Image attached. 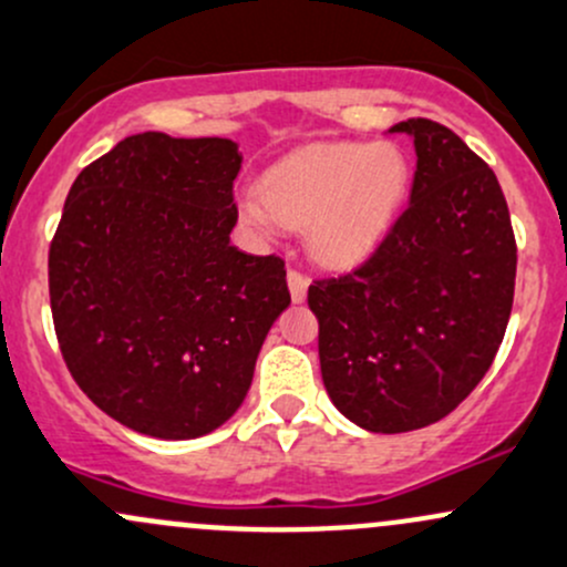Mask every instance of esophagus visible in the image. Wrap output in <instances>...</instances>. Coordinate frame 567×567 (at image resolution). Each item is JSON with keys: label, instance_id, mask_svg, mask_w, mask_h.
<instances>
[{"label": "esophagus", "instance_id": "34e87169", "mask_svg": "<svg viewBox=\"0 0 567 567\" xmlns=\"http://www.w3.org/2000/svg\"><path fill=\"white\" fill-rule=\"evenodd\" d=\"M286 281H289L291 300H295V302H302V300H306V295H308V286H310L308 276H302L300 270H289V272H286Z\"/></svg>", "mask_w": 567, "mask_h": 567}]
</instances>
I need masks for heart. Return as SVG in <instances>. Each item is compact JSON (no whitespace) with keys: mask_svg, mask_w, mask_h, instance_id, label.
I'll return each instance as SVG.
<instances>
[{"mask_svg":"<svg viewBox=\"0 0 567 567\" xmlns=\"http://www.w3.org/2000/svg\"><path fill=\"white\" fill-rule=\"evenodd\" d=\"M411 188V162L394 143H321L272 164L259 192L237 199L261 235L281 221L306 227L308 248L330 267L370 259L392 233Z\"/></svg>","mask_w":567,"mask_h":567,"instance_id":"1","label":"heart"}]
</instances>
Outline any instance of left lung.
<instances>
[{"label":"left lung","mask_w":567,"mask_h":567,"mask_svg":"<svg viewBox=\"0 0 567 567\" xmlns=\"http://www.w3.org/2000/svg\"><path fill=\"white\" fill-rule=\"evenodd\" d=\"M411 205L354 272L313 281L327 394L357 427L441 422L484 379L514 306L516 240L495 173L443 124L408 118Z\"/></svg>","instance_id":"1"}]
</instances>
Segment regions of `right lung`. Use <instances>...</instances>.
Returning a JSON list of instances; mask_svg holds the SVG:
<instances>
[{"mask_svg": "<svg viewBox=\"0 0 567 567\" xmlns=\"http://www.w3.org/2000/svg\"><path fill=\"white\" fill-rule=\"evenodd\" d=\"M227 137H124L66 194L48 254L53 327L72 379L124 427L188 441L246 400L289 308L278 257L237 251Z\"/></svg>", "mask_w": 567, "mask_h": 567, "instance_id": "right-lung-1", "label": "right lung"}]
</instances>
